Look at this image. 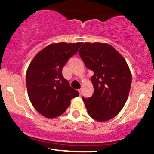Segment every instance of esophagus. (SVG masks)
<instances>
[{
	"instance_id": "obj_1",
	"label": "esophagus",
	"mask_w": 154,
	"mask_h": 154,
	"mask_svg": "<svg viewBox=\"0 0 154 154\" xmlns=\"http://www.w3.org/2000/svg\"><path fill=\"white\" fill-rule=\"evenodd\" d=\"M79 94H80L81 95V93H82V89H81V88H80V89H79Z\"/></svg>"
}]
</instances>
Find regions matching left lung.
Here are the masks:
<instances>
[{
    "mask_svg": "<svg viewBox=\"0 0 154 154\" xmlns=\"http://www.w3.org/2000/svg\"><path fill=\"white\" fill-rule=\"evenodd\" d=\"M79 54L92 76L94 92L82 98L93 119L105 122L117 115L128 100L132 75L123 56L107 43H85Z\"/></svg>",
    "mask_w": 154,
    "mask_h": 154,
    "instance_id": "obj_1",
    "label": "left lung"
}]
</instances>
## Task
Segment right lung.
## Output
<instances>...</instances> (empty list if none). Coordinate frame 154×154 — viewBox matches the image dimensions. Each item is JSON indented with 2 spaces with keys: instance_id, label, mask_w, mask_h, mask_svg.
Wrapping results in <instances>:
<instances>
[{
  "instance_id": "obj_1",
  "label": "right lung",
  "mask_w": 154,
  "mask_h": 154,
  "mask_svg": "<svg viewBox=\"0 0 154 154\" xmlns=\"http://www.w3.org/2000/svg\"><path fill=\"white\" fill-rule=\"evenodd\" d=\"M82 43H53L37 54L26 70V84L32 104L47 118L57 117L70 105L78 91L62 75V69Z\"/></svg>"
}]
</instances>
